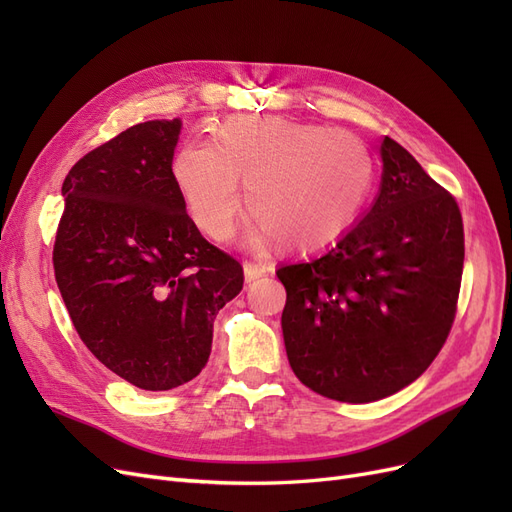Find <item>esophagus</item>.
Returning a JSON list of instances; mask_svg holds the SVG:
<instances>
[{
    "label": "esophagus",
    "instance_id": "obj_1",
    "mask_svg": "<svg viewBox=\"0 0 512 512\" xmlns=\"http://www.w3.org/2000/svg\"><path fill=\"white\" fill-rule=\"evenodd\" d=\"M243 271H245V280L252 282V280H258V277H262V275H267L271 269L267 265H260V262L245 260L243 262Z\"/></svg>",
    "mask_w": 512,
    "mask_h": 512
}]
</instances>
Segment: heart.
Listing matches in <instances>:
<instances>
[{"instance_id": "heart-1", "label": "heart", "mask_w": 512, "mask_h": 512, "mask_svg": "<svg viewBox=\"0 0 512 512\" xmlns=\"http://www.w3.org/2000/svg\"><path fill=\"white\" fill-rule=\"evenodd\" d=\"M173 181L190 218L213 241H226L241 207L256 243L314 254L359 218L374 183V160L354 134L275 115L224 121L211 141L181 145Z\"/></svg>"}]
</instances>
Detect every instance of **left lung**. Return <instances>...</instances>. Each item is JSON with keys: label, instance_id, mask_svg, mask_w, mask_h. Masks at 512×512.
Returning a JSON list of instances; mask_svg holds the SVG:
<instances>
[{"label": "left lung", "instance_id": "1", "mask_svg": "<svg viewBox=\"0 0 512 512\" xmlns=\"http://www.w3.org/2000/svg\"><path fill=\"white\" fill-rule=\"evenodd\" d=\"M376 203L331 250L280 267L282 331L307 389L367 404L404 389L451 333L463 273L453 194L384 136Z\"/></svg>", "mask_w": 512, "mask_h": 512}]
</instances>
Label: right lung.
I'll return each mask as SVG.
<instances>
[{
    "mask_svg": "<svg viewBox=\"0 0 512 512\" xmlns=\"http://www.w3.org/2000/svg\"><path fill=\"white\" fill-rule=\"evenodd\" d=\"M179 119L145 121L76 162L53 247L76 333L113 374L170 391L209 361L213 320L243 267L211 245L173 181Z\"/></svg>",
    "mask_w": 512,
    "mask_h": 512,
    "instance_id": "add662e5",
    "label": "right lung"
}]
</instances>
